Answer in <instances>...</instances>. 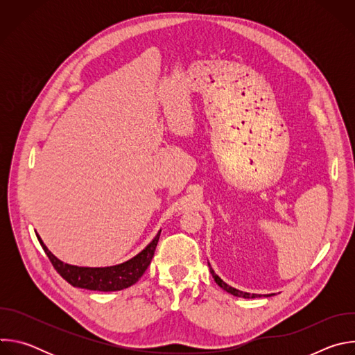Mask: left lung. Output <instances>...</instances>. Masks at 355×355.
Wrapping results in <instances>:
<instances>
[{"instance_id": "8db88e82", "label": "left lung", "mask_w": 355, "mask_h": 355, "mask_svg": "<svg viewBox=\"0 0 355 355\" xmlns=\"http://www.w3.org/2000/svg\"><path fill=\"white\" fill-rule=\"evenodd\" d=\"M208 267H209V271H211V274H212V277H214V279H215V282L222 288V289H225L226 292H229V293H232V295H234V296H239V297H245V299H250V297H260L261 295H257V293H248V292H243V291H239V289H236V288H233V286H230V285H227L219 275H216L215 274V271L212 270V267H211V264L208 263ZM268 296V295H267Z\"/></svg>"}]
</instances>
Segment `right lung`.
Listing matches in <instances>:
<instances>
[{"instance_id": "add662e5", "label": "right lung", "mask_w": 355, "mask_h": 355, "mask_svg": "<svg viewBox=\"0 0 355 355\" xmlns=\"http://www.w3.org/2000/svg\"><path fill=\"white\" fill-rule=\"evenodd\" d=\"M162 230L156 234V237L151 240L139 254L132 257L130 260L111 266V267H78L67 264L59 260L52 251H50L40 236L36 233V237L44 250L46 256L49 257L50 263L53 264L55 270L73 286L89 289V291H103V292H112L121 291L125 288L132 286L139 281V278L144 274L147 267L150 266L151 259L155 256V250L159 243Z\"/></svg>"}]
</instances>
